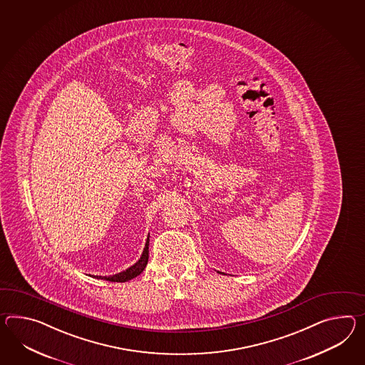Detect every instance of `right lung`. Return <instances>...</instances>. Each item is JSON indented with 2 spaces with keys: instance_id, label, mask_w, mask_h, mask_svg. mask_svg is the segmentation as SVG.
Segmentation results:
<instances>
[{
  "instance_id": "right-lung-1",
  "label": "right lung",
  "mask_w": 365,
  "mask_h": 365,
  "mask_svg": "<svg viewBox=\"0 0 365 365\" xmlns=\"http://www.w3.org/2000/svg\"><path fill=\"white\" fill-rule=\"evenodd\" d=\"M148 259H149V237H148L146 244H145L141 258L134 265L128 267L126 270L121 272V273L113 274V276H95V278H98V279H107V281H110V282H126V281H130V279H133L134 277L140 276L143 273V269L148 265Z\"/></svg>"
}]
</instances>
